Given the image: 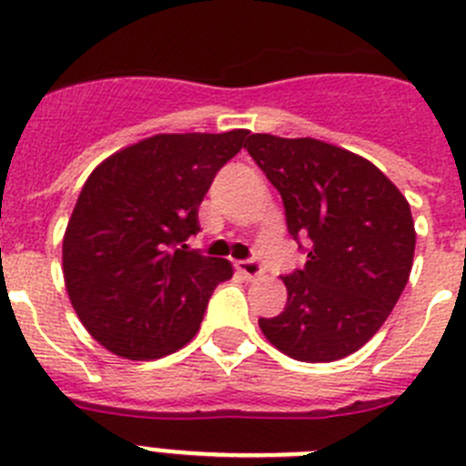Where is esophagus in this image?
I'll use <instances>...</instances> for the list:
<instances>
[{
	"mask_svg": "<svg viewBox=\"0 0 466 466\" xmlns=\"http://www.w3.org/2000/svg\"><path fill=\"white\" fill-rule=\"evenodd\" d=\"M236 268L240 270L245 278L254 279V278H261L263 275V266L258 261H254V258H245V261H238Z\"/></svg>",
	"mask_w": 466,
	"mask_h": 466,
	"instance_id": "obj_1",
	"label": "esophagus"
}]
</instances>
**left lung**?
Here are the masks:
<instances>
[{"instance_id": "8db88e82", "label": "left lung", "mask_w": 466, "mask_h": 466, "mask_svg": "<svg viewBox=\"0 0 466 466\" xmlns=\"http://www.w3.org/2000/svg\"><path fill=\"white\" fill-rule=\"evenodd\" d=\"M245 149L282 196L289 236L310 240L306 266L282 278L287 306L258 327L291 360H343L373 339L409 282V200L373 163L319 139L257 133Z\"/></svg>"}]
</instances>
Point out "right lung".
<instances>
[{
  "instance_id": "1",
  "label": "right lung",
  "mask_w": 466,
  "mask_h": 466,
  "mask_svg": "<svg viewBox=\"0 0 466 466\" xmlns=\"http://www.w3.org/2000/svg\"><path fill=\"white\" fill-rule=\"evenodd\" d=\"M249 130L154 135L90 172L63 240V273L81 324L109 352L158 360L184 348L233 275L187 240L214 175Z\"/></svg>"
}]
</instances>
